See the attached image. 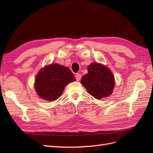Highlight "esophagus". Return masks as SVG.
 <instances>
[{
  "label": "esophagus",
  "instance_id": "obj_1",
  "mask_svg": "<svg viewBox=\"0 0 153 153\" xmlns=\"http://www.w3.org/2000/svg\"><path fill=\"white\" fill-rule=\"evenodd\" d=\"M75 78H76V81H79L80 79H81V75L79 73H77L76 75H75Z\"/></svg>",
  "mask_w": 153,
  "mask_h": 153
}]
</instances>
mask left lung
Instances as JSON below:
<instances>
[{
	"label": "left lung",
	"instance_id": "8db88e82",
	"mask_svg": "<svg viewBox=\"0 0 153 153\" xmlns=\"http://www.w3.org/2000/svg\"><path fill=\"white\" fill-rule=\"evenodd\" d=\"M87 68L88 73L82 78L81 84L89 93L97 100L106 98L112 94L115 80L110 69L98 62H93Z\"/></svg>",
	"mask_w": 153,
	"mask_h": 153
}]
</instances>
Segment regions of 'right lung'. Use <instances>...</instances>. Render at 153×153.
Returning <instances> with one entry per match:
<instances>
[{
  "label": "right lung",
  "mask_w": 153,
  "mask_h": 153,
  "mask_svg": "<svg viewBox=\"0 0 153 153\" xmlns=\"http://www.w3.org/2000/svg\"><path fill=\"white\" fill-rule=\"evenodd\" d=\"M73 81L75 76L68 68L51 64L38 72L34 87L40 98L52 101L57 100L66 85Z\"/></svg>",
  "instance_id": "1"
}]
</instances>
